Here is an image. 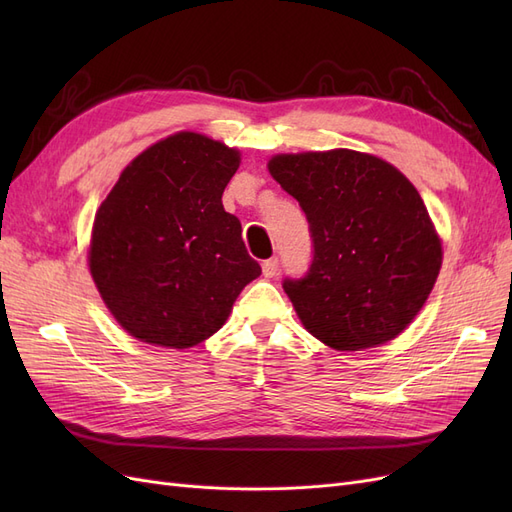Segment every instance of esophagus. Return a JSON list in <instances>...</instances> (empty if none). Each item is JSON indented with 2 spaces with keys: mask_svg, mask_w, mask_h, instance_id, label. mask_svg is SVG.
Returning a JSON list of instances; mask_svg holds the SVG:
<instances>
[{
  "mask_svg": "<svg viewBox=\"0 0 512 512\" xmlns=\"http://www.w3.org/2000/svg\"><path fill=\"white\" fill-rule=\"evenodd\" d=\"M277 269H280V262H277V258H269L262 262V275L265 277H275Z\"/></svg>",
  "mask_w": 512,
  "mask_h": 512,
  "instance_id": "1",
  "label": "esophagus"
}]
</instances>
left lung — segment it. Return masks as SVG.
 Masks as SVG:
<instances>
[{
  "label": "left lung",
  "instance_id": "left-lung-1",
  "mask_svg": "<svg viewBox=\"0 0 512 512\" xmlns=\"http://www.w3.org/2000/svg\"><path fill=\"white\" fill-rule=\"evenodd\" d=\"M269 173L299 200L314 245L307 273L282 284L303 327L342 352L391 342L442 267L421 194L393 164L350 149L282 153Z\"/></svg>",
  "mask_w": 512,
  "mask_h": 512
}]
</instances>
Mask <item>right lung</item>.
<instances>
[{
    "label": "right lung",
    "mask_w": 512,
    "mask_h": 512,
    "mask_svg": "<svg viewBox=\"0 0 512 512\" xmlns=\"http://www.w3.org/2000/svg\"><path fill=\"white\" fill-rule=\"evenodd\" d=\"M239 162L237 149L179 132L123 168L100 205L89 271L132 337L177 350L205 342L260 275L222 205Z\"/></svg>",
    "instance_id": "1"
}]
</instances>
